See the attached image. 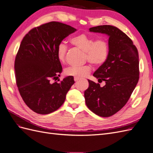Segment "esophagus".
Segmentation results:
<instances>
[{
	"mask_svg": "<svg viewBox=\"0 0 153 153\" xmlns=\"http://www.w3.org/2000/svg\"><path fill=\"white\" fill-rule=\"evenodd\" d=\"M80 79V78H78V77H76V76H75V77H74V80H75V82H77L78 80H79Z\"/></svg>",
	"mask_w": 153,
	"mask_h": 153,
	"instance_id": "esophagus-1",
	"label": "esophagus"
}]
</instances>
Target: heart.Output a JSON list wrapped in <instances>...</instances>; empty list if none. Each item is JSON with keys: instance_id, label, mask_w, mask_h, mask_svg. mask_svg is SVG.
Returning <instances> with one entry per match:
<instances>
[{"instance_id": "obj_1", "label": "heart", "mask_w": 153, "mask_h": 153, "mask_svg": "<svg viewBox=\"0 0 153 153\" xmlns=\"http://www.w3.org/2000/svg\"><path fill=\"white\" fill-rule=\"evenodd\" d=\"M72 45L84 51L85 59L95 66H101L106 62L109 56L110 45L108 41L104 38L95 39L94 37L85 33L76 35L69 40ZM68 47L61 42L58 44L56 48V55L59 61L64 62L66 60ZM91 66L89 64L83 66H71L66 68L65 73L67 75L84 77L91 71Z\"/></svg>"}]
</instances>
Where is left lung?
Here are the masks:
<instances>
[{"label": "left lung", "mask_w": 153, "mask_h": 153, "mask_svg": "<svg viewBox=\"0 0 153 153\" xmlns=\"http://www.w3.org/2000/svg\"><path fill=\"white\" fill-rule=\"evenodd\" d=\"M90 32L109 36L110 53L107 61L94 73L98 82L88 80L84 92L85 103L92 112L101 117H110L126 104L139 79V59L132 40L117 27L105 25L91 27Z\"/></svg>", "instance_id": "obj_1"}]
</instances>
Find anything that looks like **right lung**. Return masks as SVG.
Returning <instances> with one entry per match:
<instances>
[{"label": "right lung", "instance_id": "obj_1", "mask_svg": "<svg viewBox=\"0 0 153 153\" xmlns=\"http://www.w3.org/2000/svg\"><path fill=\"white\" fill-rule=\"evenodd\" d=\"M76 30L50 22L31 29L22 41L15 61L16 83L25 103L37 114H48L61 107L75 83L72 76L60 82L56 81L62 71L57 45Z\"/></svg>", "mask_w": 153, "mask_h": 153}]
</instances>
